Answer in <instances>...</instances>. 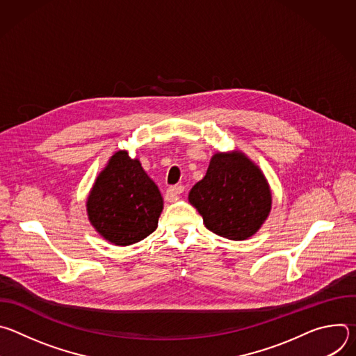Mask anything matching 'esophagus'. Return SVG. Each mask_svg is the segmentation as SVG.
Wrapping results in <instances>:
<instances>
[{"instance_id": "1", "label": "esophagus", "mask_w": 356, "mask_h": 356, "mask_svg": "<svg viewBox=\"0 0 356 356\" xmlns=\"http://www.w3.org/2000/svg\"><path fill=\"white\" fill-rule=\"evenodd\" d=\"M183 191H184V186H172L168 188V195L170 200H177L180 194H183Z\"/></svg>"}]
</instances>
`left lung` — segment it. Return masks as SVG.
<instances>
[{"instance_id":"left-lung-1","label":"left lung","mask_w":356,"mask_h":356,"mask_svg":"<svg viewBox=\"0 0 356 356\" xmlns=\"http://www.w3.org/2000/svg\"><path fill=\"white\" fill-rule=\"evenodd\" d=\"M188 201L211 232L242 241L269 216L272 195L262 172L241 152L213 156L204 179L193 186Z\"/></svg>"}]
</instances>
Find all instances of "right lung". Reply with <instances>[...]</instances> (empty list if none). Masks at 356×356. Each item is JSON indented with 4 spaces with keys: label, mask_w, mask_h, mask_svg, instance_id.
Listing matches in <instances>:
<instances>
[{
    "label": "right lung",
    "mask_w": 356,
    "mask_h": 356,
    "mask_svg": "<svg viewBox=\"0 0 356 356\" xmlns=\"http://www.w3.org/2000/svg\"><path fill=\"white\" fill-rule=\"evenodd\" d=\"M163 200L138 159L120 150L99 173L87 200L94 228L107 241L127 246L158 228Z\"/></svg>",
    "instance_id": "right-lung-1"
}]
</instances>
